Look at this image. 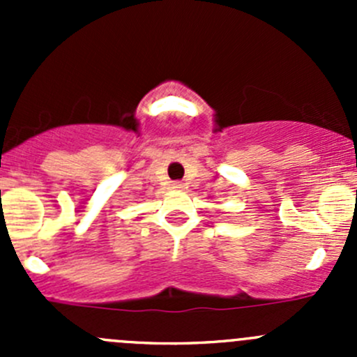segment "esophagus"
Here are the masks:
<instances>
[{"label": "esophagus", "mask_w": 357, "mask_h": 357, "mask_svg": "<svg viewBox=\"0 0 357 357\" xmlns=\"http://www.w3.org/2000/svg\"><path fill=\"white\" fill-rule=\"evenodd\" d=\"M172 188H174V190H183V188H185V183H181V181H176L174 185H172Z\"/></svg>", "instance_id": "34e87169"}]
</instances>
